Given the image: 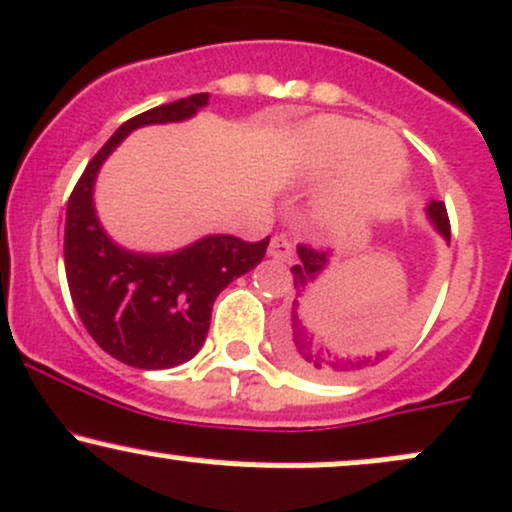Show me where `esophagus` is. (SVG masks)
I'll return each mask as SVG.
<instances>
[{"label":"esophagus","mask_w":512,"mask_h":512,"mask_svg":"<svg viewBox=\"0 0 512 512\" xmlns=\"http://www.w3.org/2000/svg\"><path fill=\"white\" fill-rule=\"evenodd\" d=\"M267 252H269V257H274V260H279V262H289L291 257H294V247H291L289 238H284V235H274Z\"/></svg>","instance_id":"esophagus-1"}]
</instances>
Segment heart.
I'll use <instances>...</instances> for the list:
<instances>
[{
	"instance_id": "b5f03b06",
	"label": "heart",
	"mask_w": 512,
	"mask_h": 512,
	"mask_svg": "<svg viewBox=\"0 0 512 512\" xmlns=\"http://www.w3.org/2000/svg\"><path fill=\"white\" fill-rule=\"evenodd\" d=\"M299 177L325 184L313 216L330 233H350L381 216L408 172V155L393 133L345 116H320L299 133Z\"/></svg>"
}]
</instances>
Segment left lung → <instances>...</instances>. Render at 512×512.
Instances as JSON below:
<instances>
[{
	"instance_id": "8db88e82",
	"label": "left lung",
	"mask_w": 512,
	"mask_h": 512,
	"mask_svg": "<svg viewBox=\"0 0 512 512\" xmlns=\"http://www.w3.org/2000/svg\"><path fill=\"white\" fill-rule=\"evenodd\" d=\"M425 213H428L437 233L449 243V218L445 204L430 201ZM296 252H299V262L291 267L294 294H291L282 318V330H279V347H282L286 362L303 374L316 376V379H345V376H355L384 362L393 352V347L372 345V342H381V335H364V338L355 335V340H352V335H342L338 328H333L328 320H323V316L313 311L308 291L328 267V252L308 245H299ZM376 337L380 340L376 341Z\"/></svg>"
}]
</instances>
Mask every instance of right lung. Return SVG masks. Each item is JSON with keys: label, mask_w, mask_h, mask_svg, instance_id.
Wrapping results in <instances>:
<instances>
[{"label": "right lung", "mask_w": 512, "mask_h": 512, "mask_svg": "<svg viewBox=\"0 0 512 512\" xmlns=\"http://www.w3.org/2000/svg\"><path fill=\"white\" fill-rule=\"evenodd\" d=\"M209 94H192L128 119L92 157L67 201L65 274L72 303L94 342L136 369H170L204 345L211 308L233 279L265 257L269 238L245 243L235 235H206L177 252H131L116 245L94 211L99 167L131 131L192 119Z\"/></svg>", "instance_id": "obj_1"}]
</instances>
